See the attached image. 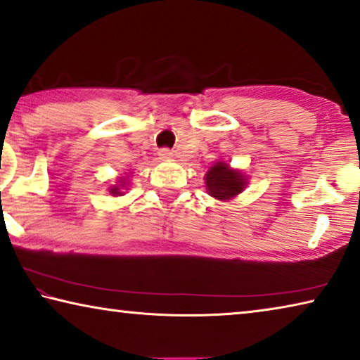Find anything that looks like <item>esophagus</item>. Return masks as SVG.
<instances>
[{
	"label": "esophagus",
	"instance_id": "esophagus-1",
	"mask_svg": "<svg viewBox=\"0 0 360 360\" xmlns=\"http://www.w3.org/2000/svg\"><path fill=\"white\" fill-rule=\"evenodd\" d=\"M159 159H162V161H167V159L172 158V151H170L169 148H161L159 150Z\"/></svg>",
	"mask_w": 360,
	"mask_h": 360
}]
</instances>
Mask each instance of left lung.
Segmentation results:
<instances>
[{
    "label": "left lung",
    "instance_id": "left-lung-1",
    "mask_svg": "<svg viewBox=\"0 0 360 360\" xmlns=\"http://www.w3.org/2000/svg\"><path fill=\"white\" fill-rule=\"evenodd\" d=\"M245 179L238 170L229 169L225 162H217L205 175V188L212 198L226 201L244 190Z\"/></svg>",
    "mask_w": 360,
    "mask_h": 360
}]
</instances>
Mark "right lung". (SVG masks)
I'll list each match as a JSON object with an SVG mask.
<instances>
[{"instance_id": "1", "label": "right lung", "mask_w": 360, "mask_h": 360, "mask_svg": "<svg viewBox=\"0 0 360 360\" xmlns=\"http://www.w3.org/2000/svg\"><path fill=\"white\" fill-rule=\"evenodd\" d=\"M121 184H124V180H121ZM120 186H124V185H120ZM120 186H113V188H111V190H110V193H111V194H121Z\"/></svg>"}]
</instances>
